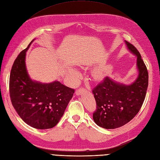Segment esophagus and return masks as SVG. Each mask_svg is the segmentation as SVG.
<instances>
[{"label": "esophagus", "instance_id": "34e87169", "mask_svg": "<svg viewBox=\"0 0 160 160\" xmlns=\"http://www.w3.org/2000/svg\"><path fill=\"white\" fill-rule=\"evenodd\" d=\"M84 87H81V88H80L77 89V90H76V95H80V94H82V92H84Z\"/></svg>", "mask_w": 160, "mask_h": 160}]
</instances>
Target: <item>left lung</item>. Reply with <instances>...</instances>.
I'll return each instance as SVG.
<instances>
[{"label":"left lung","instance_id":"8db88e82","mask_svg":"<svg viewBox=\"0 0 160 160\" xmlns=\"http://www.w3.org/2000/svg\"><path fill=\"white\" fill-rule=\"evenodd\" d=\"M128 48L137 56L139 75L131 85L113 82L108 77L92 89L96 103L93 119L98 126L115 129L126 124L141 109L148 86V72L142 56L133 44L126 41Z\"/></svg>","mask_w":160,"mask_h":160}]
</instances>
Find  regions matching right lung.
I'll list each match as a JSON object with an SVG mask.
<instances>
[{
	"label": "right lung",
	"instance_id": "right-lung-1",
	"mask_svg": "<svg viewBox=\"0 0 160 160\" xmlns=\"http://www.w3.org/2000/svg\"><path fill=\"white\" fill-rule=\"evenodd\" d=\"M31 42L20 52L12 66L9 79L10 98L15 110L26 123L44 130L52 128L58 123L74 90L58 81L42 84L30 79L26 69L25 56Z\"/></svg>",
	"mask_w": 160,
	"mask_h": 160
}]
</instances>
